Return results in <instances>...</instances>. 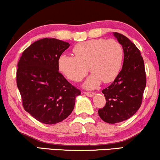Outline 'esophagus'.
I'll use <instances>...</instances> for the list:
<instances>
[{"instance_id": "esophagus-1", "label": "esophagus", "mask_w": 160, "mask_h": 160, "mask_svg": "<svg viewBox=\"0 0 160 160\" xmlns=\"http://www.w3.org/2000/svg\"><path fill=\"white\" fill-rule=\"evenodd\" d=\"M85 94L87 96H88V97H92V96H93L94 95H95V93H94V92H85Z\"/></svg>"}]
</instances>
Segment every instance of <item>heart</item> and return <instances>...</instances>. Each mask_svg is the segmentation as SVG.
Returning <instances> with one entry per match:
<instances>
[{
    "mask_svg": "<svg viewBox=\"0 0 160 160\" xmlns=\"http://www.w3.org/2000/svg\"><path fill=\"white\" fill-rule=\"evenodd\" d=\"M75 56L63 54L59 59V68L72 81H80L89 69L93 74L86 82L87 88H95L102 80L110 82L117 78L122 65L124 51L114 39H92L77 44Z\"/></svg>",
    "mask_w": 160,
    "mask_h": 160,
    "instance_id": "1",
    "label": "heart"
}]
</instances>
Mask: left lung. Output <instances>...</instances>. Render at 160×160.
<instances>
[{
  "instance_id": "left-lung-1",
  "label": "left lung",
  "mask_w": 160,
  "mask_h": 160,
  "mask_svg": "<svg viewBox=\"0 0 160 160\" xmlns=\"http://www.w3.org/2000/svg\"><path fill=\"white\" fill-rule=\"evenodd\" d=\"M124 50L122 71L108 87L102 90L106 105L98 109V115L109 124L124 122L132 117L141 107L146 86L144 60L140 51L126 36L113 32Z\"/></svg>"
}]
</instances>
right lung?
Listing matches in <instances>:
<instances>
[{
    "mask_svg": "<svg viewBox=\"0 0 160 160\" xmlns=\"http://www.w3.org/2000/svg\"><path fill=\"white\" fill-rule=\"evenodd\" d=\"M69 46L57 38H42L29 46L18 61L16 82L23 107L44 124L68 118L81 93L59 72V57Z\"/></svg>",
    "mask_w": 160,
    "mask_h": 160,
    "instance_id": "right-lung-1",
    "label": "right lung"
}]
</instances>
